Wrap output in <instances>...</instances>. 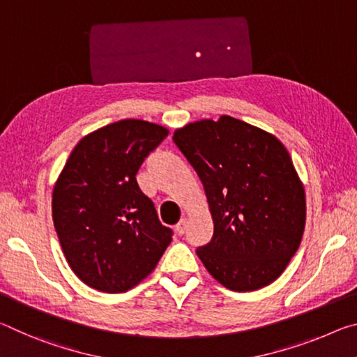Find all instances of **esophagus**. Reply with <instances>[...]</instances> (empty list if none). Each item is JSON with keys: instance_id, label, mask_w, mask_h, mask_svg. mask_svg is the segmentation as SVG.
Wrapping results in <instances>:
<instances>
[{"instance_id": "esophagus-1", "label": "esophagus", "mask_w": 357, "mask_h": 357, "mask_svg": "<svg viewBox=\"0 0 357 357\" xmlns=\"http://www.w3.org/2000/svg\"><path fill=\"white\" fill-rule=\"evenodd\" d=\"M186 227H188V218H182L177 223V226H175V231H177L178 236H183L185 231H186Z\"/></svg>"}]
</instances>
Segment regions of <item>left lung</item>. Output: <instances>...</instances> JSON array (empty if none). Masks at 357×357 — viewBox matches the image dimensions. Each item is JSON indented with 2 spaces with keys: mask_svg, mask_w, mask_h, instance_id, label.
Here are the masks:
<instances>
[{
  "mask_svg": "<svg viewBox=\"0 0 357 357\" xmlns=\"http://www.w3.org/2000/svg\"><path fill=\"white\" fill-rule=\"evenodd\" d=\"M172 140L199 175L213 237L196 250L227 289L255 291L282 275L305 227V191L280 140L229 115L201 120Z\"/></svg>",
  "mask_w": 357,
  "mask_h": 357,
  "instance_id": "obj_1",
  "label": "left lung"
}]
</instances>
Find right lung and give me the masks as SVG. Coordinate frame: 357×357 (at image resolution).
<instances>
[{"label":"right lung","instance_id":"add662e5","mask_svg":"<svg viewBox=\"0 0 357 357\" xmlns=\"http://www.w3.org/2000/svg\"><path fill=\"white\" fill-rule=\"evenodd\" d=\"M167 130L120 120L75 145L56 180L52 215L69 267L102 293H125L156 267L172 229L158 220L136 174Z\"/></svg>","mask_w":357,"mask_h":357}]
</instances>
